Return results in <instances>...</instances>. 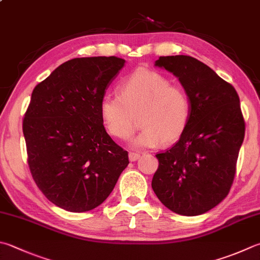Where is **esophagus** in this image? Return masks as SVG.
Masks as SVG:
<instances>
[{"instance_id": "34e87169", "label": "esophagus", "mask_w": 260, "mask_h": 260, "mask_svg": "<svg viewBox=\"0 0 260 260\" xmlns=\"http://www.w3.org/2000/svg\"><path fill=\"white\" fill-rule=\"evenodd\" d=\"M139 157H140L139 153H129L130 161H136L137 159H139Z\"/></svg>"}]
</instances>
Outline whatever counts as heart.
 <instances>
[{
	"label": "heart",
	"mask_w": 260,
	"mask_h": 260,
	"mask_svg": "<svg viewBox=\"0 0 260 260\" xmlns=\"http://www.w3.org/2000/svg\"><path fill=\"white\" fill-rule=\"evenodd\" d=\"M119 96L106 94L100 103V114L107 132L124 140L140 132L130 144L135 148H154L178 141L189 124L191 103L187 92L157 72L138 70L117 86Z\"/></svg>",
	"instance_id": "b5f03b06"
}]
</instances>
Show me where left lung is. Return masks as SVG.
I'll return each mask as SVG.
<instances>
[{
	"instance_id": "8db88e82",
	"label": "left lung",
	"mask_w": 260,
	"mask_h": 260,
	"mask_svg": "<svg viewBox=\"0 0 260 260\" xmlns=\"http://www.w3.org/2000/svg\"><path fill=\"white\" fill-rule=\"evenodd\" d=\"M154 66L178 78L191 115L178 143L156 155L151 188L170 210L196 216L221 203L233 183L246 129L240 100L232 85L192 56H160Z\"/></svg>"
}]
</instances>
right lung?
Returning a JSON list of instances; mask_svg holds the SVG:
<instances>
[{"instance_id":"right-lung-1","label":"right lung","mask_w":260,"mask_h":260,"mask_svg":"<svg viewBox=\"0 0 260 260\" xmlns=\"http://www.w3.org/2000/svg\"><path fill=\"white\" fill-rule=\"evenodd\" d=\"M124 63L115 56L72 58L32 90L22 123L29 169L45 197L68 212L100 206L129 164L100 114Z\"/></svg>"}]
</instances>
